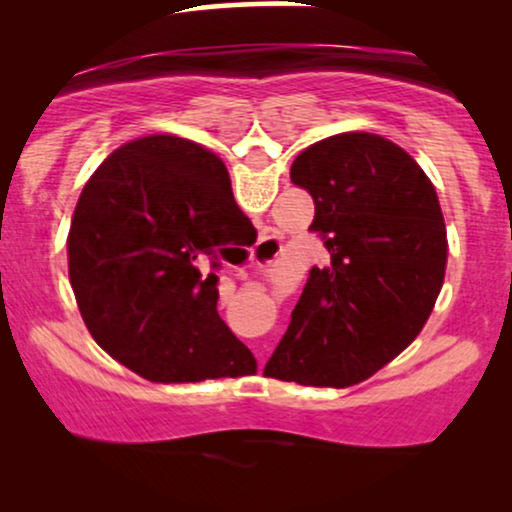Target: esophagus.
Here are the masks:
<instances>
[{"label":"esophagus","instance_id":"1","mask_svg":"<svg viewBox=\"0 0 512 512\" xmlns=\"http://www.w3.org/2000/svg\"><path fill=\"white\" fill-rule=\"evenodd\" d=\"M269 245H272V240L269 238H264V240H260V243H257V248L255 250H250V264H260V262H269L274 257V250L269 248Z\"/></svg>","mask_w":512,"mask_h":512}]
</instances>
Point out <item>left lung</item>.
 I'll return each instance as SVG.
<instances>
[{
    "label": "left lung",
    "instance_id": "8db88e82",
    "mask_svg": "<svg viewBox=\"0 0 512 512\" xmlns=\"http://www.w3.org/2000/svg\"><path fill=\"white\" fill-rule=\"evenodd\" d=\"M291 182L315 202L310 231L327 250L264 375L349 387L402 354L445 279L448 238L419 163L378 134L346 132L305 149Z\"/></svg>",
    "mask_w": 512,
    "mask_h": 512
}]
</instances>
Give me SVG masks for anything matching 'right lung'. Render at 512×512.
<instances>
[{"mask_svg":"<svg viewBox=\"0 0 512 512\" xmlns=\"http://www.w3.org/2000/svg\"><path fill=\"white\" fill-rule=\"evenodd\" d=\"M240 219L226 166L199 144L156 134L115 149L81 190L67 240L91 337L151 383L255 373L216 313L219 255L238 248Z\"/></svg>","mask_w":512,"mask_h":512,"instance_id":"1","label":"right lung"}]
</instances>
